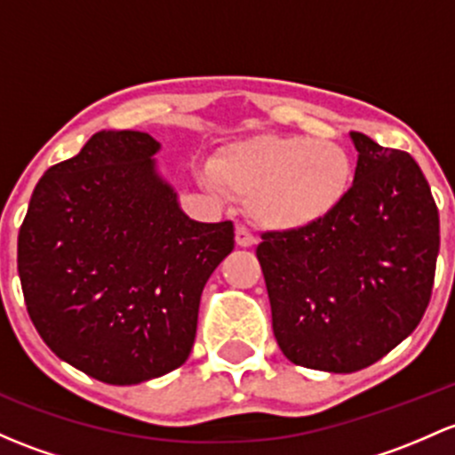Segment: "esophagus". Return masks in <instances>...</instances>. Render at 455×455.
<instances>
[{"instance_id": "obj_1", "label": "esophagus", "mask_w": 455, "mask_h": 455, "mask_svg": "<svg viewBox=\"0 0 455 455\" xmlns=\"http://www.w3.org/2000/svg\"><path fill=\"white\" fill-rule=\"evenodd\" d=\"M235 242H237V246L248 248V246H252V243L257 242V237L252 235V233L248 231L246 227H243V224H237V228H235Z\"/></svg>"}]
</instances>
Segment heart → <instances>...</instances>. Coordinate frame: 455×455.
I'll return each mask as SVG.
<instances>
[{"mask_svg":"<svg viewBox=\"0 0 455 455\" xmlns=\"http://www.w3.org/2000/svg\"><path fill=\"white\" fill-rule=\"evenodd\" d=\"M213 174L220 185L246 198L255 222L294 231L320 222L342 203L353 164L336 141L261 135L220 152Z\"/></svg>","mask_w":455,"mask_h":455,"instance_id":"obj_1","label":"heart"}]
</instances>
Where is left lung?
<instances>
[{"label":"left lung","instance_id":"obj_1","mask_svg":"<svg viewBox=\"0 0 455 455\" xmlns=\"http://www.w3.org/2000/svg\"><path fill=\"white\" fill-rule=\"evenodd\" d=\"M353 185L327 218L267 231L257 246L272 331L294 364L355 372L419 327L434 288L441 222L408 152L351 132Z\"/></svg>","mask_w":455,"mask_h":455}]
</instances>
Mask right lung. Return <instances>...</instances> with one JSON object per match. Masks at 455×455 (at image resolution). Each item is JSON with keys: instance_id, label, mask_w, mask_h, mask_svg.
I'll list each match as a JSON object with an SVG mask.
<instances>
[{"instance_id": "right-lung-1", "label": "right lung", "mask_w": 455, "mask_h": 455, "mask_svg": "<svg viewBox=\"0 0 455 455\" xmlns=\"http://www.w3.org/2000/svg\"><path fill=\"white\" fill-rule=\"evenodd\" d=\"M148 132L102 131L52 165L19 228L28 314L67 364L115 386L189 357L204 283L235 246L227 222H194L159 179Z\"/></svg>"}]
</instances>
